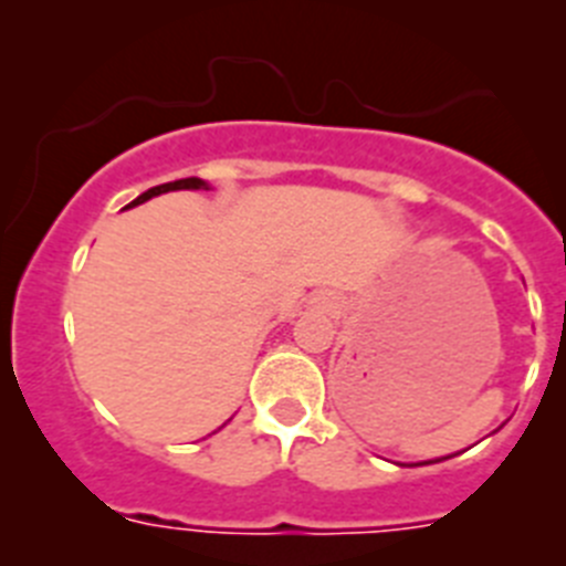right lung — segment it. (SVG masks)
Listing matches in <instances>:
<instances>
[{"label": "right lung", "instance_id": "add662e5", "mask_svg": "<svg viewBox=\"0 0 566 566\" xmlns=\"http://www.w3.org/2000/svg\"><path fill=\"white\" fill-rule=\"evenodd\" d=\"M167 190H208V185H205L201 179H196V176H190V179L167 181V185H156V188L145 190V193H142L136 201H130V205H142V201L154 199V196H159V193H167ZM130 205H127V208H130Z\"/></svg>", "mask_w": 566, "mask_h": 566}]
</instances>
